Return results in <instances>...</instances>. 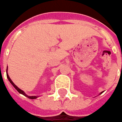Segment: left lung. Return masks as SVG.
I'll use <instances>...</instances> for the list:
<instances>
[{"label": "left lung", "mask_w": 122, "mask_h": 122, "mask_svg": "<svg viewBox=\"0 0 122 122\" xmlns=\"http://www.w3.org/2000/svg\"><path fill=\"white\" fill-rule=\"evenodd\" d=\"M102 92H101V93H100V94H102Z\"/></svg>", "instance_id": "obj_1"}]
</instances>
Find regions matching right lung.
Listing matches in <instances>:
<instances>
[{
	"label": "right lung",
	"instance_id": "1",
	"mask_svg": "<svg viewBox=\"0 0 122 122\" xmlns=\"http://www.w3.org/2000/svg\"><path fill=\"white\" fill-rule=\"evenodd\" d=\"M7 79H9V81H10V83H11L12 84V86H13L14 87H15V88L16 89V90L19 93H20V94H23L24 96H26V97H28V98H30V99H35V98H36L38 97V96H28V95H27L26 93H25L23 91V90H21V89H20V88H19L18 87H17L16 86H15V85L14 84V83L12 81L11 79H10L9 76V75H8V73H7Z\"/></svg>",
	"mask_w": 122,
	"mask_h": 122
}]
</instances>
